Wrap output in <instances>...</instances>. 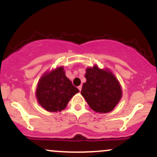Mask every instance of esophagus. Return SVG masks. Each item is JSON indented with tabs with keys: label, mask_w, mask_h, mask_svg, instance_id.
<instances>
[{
	"label": "esophagus",
	"mask_w": 157,
	"mask_h": 157,
	"mask_svg": "<svg viewBox=\"0 0 157 157\" xmlns=\"http://www.w3.org/2000/svg\"><path fill=\"white\" fill-rule=\"evenodd\" d=\"M78 89H79V90L81 91V90H82V86H81V85H80V86H78Z\"/></svg>",
	"instance_id": "34e87169"
}]
</instances>
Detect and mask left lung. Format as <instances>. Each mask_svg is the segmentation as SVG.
<instances>
[{
	"instance_id": "obj_1",
	"label": "left lung",
	"mask_w": 157,
	"mask_h": 157,
	"mask_svg": "<svg viewBox=\"0 0 157 157\" xmlns=\"http://www.w3.org/2000/svg\"><path fill=\"white\" fill-rule=\"evenodd\" d=\"M85 77L81 95L90 107L100 113L112 111L122 97V89L115 76L109 70L94 65L86 70Z\"/></svg>"
}]
</instances>
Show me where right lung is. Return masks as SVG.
<instances>
[{
    "mask_svg": "<svg viewBox=\"0 0 157 157\" xmlns=\"http://www.w3.org/2000/svg\"><path fill=\"white\" fill-rule=\"evenodd\" d=\"M79 92L66 77L63 67L46 73L38 82L36 97L39 104L49 112L65 109L68 102Z\"/></svg>",
    "mask_w": 157,
    "mask_h": 157,
    "instance_id": "right-lung-1",
    "label": "right lung"
}]
</instances>
